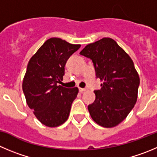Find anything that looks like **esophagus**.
Returning <instances> with one entry per match:
<instances>
[{"instance_id": "34e87169", "label": "esophagus", "mask_w": 157, "mask_h": 157, "mask_svg": "<svg viewBox=\"0 0 157 157\" xmlns=\"http://www.w3.org/2000/svg\"><path fill=\"white\" fill-rule=\"evenodd\" d=\"M79 89V92H85V91L86 90V89H84V88H79V89Z\"/></svg>"}]
</instances>
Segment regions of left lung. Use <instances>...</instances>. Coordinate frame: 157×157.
Wrapping results in <instances>:
<instances>
[{"instance_id": "obj_1", "label": "left lung", "mask_w": 157, "mask_h": 157, "mask_svg": "<svg viewBox=\"0 0 157 157\" xmlns=\"http://www.w3.org/2000/svg\"><path fill=\"white\" fill-rule=\"evenodd\" d=\"M80 55L90 59L96 78L103 82L88 106L99 126L111 128L124 120L137 100L140 77L131 58L113 39L104 38L86 45Z\"/></svg>"}]
</instances>
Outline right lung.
<instances>
[{"label":"right lung","mask_w":157,"mask_h":157,"mask_svg":"<svg viewBox=\"0 0 157 157\" xmlns=\"http://www.w3.org/2000/svg\"><path fill=\"white\" fill-rule=\"evenodd\" d=\"M80 46L61 38H49L28 62L22 89L28 105L44 126L56 127L68 119L78 89L58 83L63 79L68 59Z\"/></svg>","instance_id":"add662e5"}]
</instances>
